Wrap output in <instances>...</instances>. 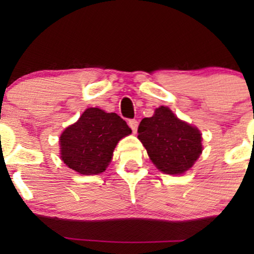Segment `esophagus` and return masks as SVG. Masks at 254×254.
Segmentation results:
<instances>
[{
	"instance_id": "esophagus-1",
	"label": "esophagus",
	"mask_w": 254,
	"mask_h": 254,
	"mask_svg": "<svg viewBox=\"0 0 254 254\" xmlns=\"http://www.w3.org/2000/svg\"><path fill=\"white\" fill-rule=\"evenodd\" d=\"M131 130H132L133 133L137 132V127H138V123H137V121H132L131 122V125H130Z\"/></svg>"
}]
</instances>
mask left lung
<instances>
[{
	"label": "left lung",
	"instance_id": "obj_1",
	"mask_svg": "<svg viewBox=\"0 0 254 254\" xmlns=\"http://www.w3.org/2000/svg\"><path fill=\"white\" fill-rule=\"evenodd\" d=\"M183 122L168 107L160 106L141 119L138 132L143 138H154L160 144L168 145L182 132Z\"/></svg>",
	"mask_w": 254,
	"mask_h": 254
}]
</instances>
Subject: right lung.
I'll return each mask as SVG.
<instances>
[{
    "instance_id": "obj_1",
    "label": "right lung",
    "mask_w": 254,
    "mask_h": 254,
    "mask_svg": "<svg viewBox=\"0 0 254 254\" xmlns=\"http://www.w3.org/2000/svg\"><path fill=\"white\" fill-rule=\"evenodd\" d=\"M127 122L117 113H109L93 107L84 111L75 124V130L78 135L88 139L93 145L111 143L115 133L127 131Z\"/></svg>"
}]
</instances>
